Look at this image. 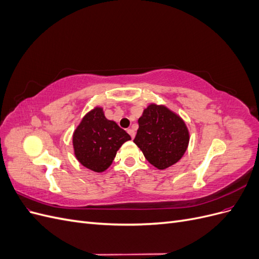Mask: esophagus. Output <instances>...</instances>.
<instances>
[{"instance_id": "esophagus-1", "label": "esophagus", "mask_w": 259, "mask_h": 259, "mask_svg": "<svg viewBox=\"0 0 259 259\" xmlns=\"http://www.w3.org/2000/svg\"><path fill=\"white\" fill-rule=\"evenodd\" d=\"M127 133H128V134H130V136L132 137V139L135 137V131H134V130H132V128H128V130H127Z\"/></svg>"}]
</instances>
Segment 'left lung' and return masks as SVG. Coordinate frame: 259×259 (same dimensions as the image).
Instances as JSON below:
<instances>
[{
    "label": "left lung",
    "mask_w": 259,
    "mask_h": 259,
    "mask_svg": "<svg viewBox=\"0 0 259 259\" xmlns=\"http://www.w3.org/2000/svg\"><path fill=\"white\" fill-rule=\"evenodd\" d=\"M134 143L158 169L174 165L185 154L189 132L184 120L165 106L150 104L138 119Z\"/></svg>",
    "instance_id": "8db88e82"
}]
</instances>
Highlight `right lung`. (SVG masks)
<instances>
[{
    "label": "right lung",
    "instance_id": "1",
    "mask_svg": "<svg viewBox=\"0 0 259 259\" xmlns=\"http://www.w3.org/2000/svg\"><path fill=\"white\" fill-rule=\"evenodd\" d=\"M131 136L114 121L108 120L101 107L84 115L72 136L75 158L96 173L111 165L116 151Z\"/></svg>",
    "mask_w": 259,
    "mask_h": 259
}]
</instances>
